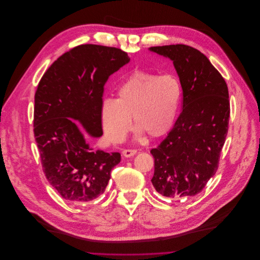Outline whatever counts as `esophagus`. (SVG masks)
<instances>
[{"instance_id": "obj_1", "label": "esophagus", "mask_w": 260, "mask_h": 260, "mask_svg": "<svg viewBox=\"0 0 260 260\" xmlns=\"http://www.w3.org/2000/svg\"><path fill=\"white\" fill-rule=\"evenodd\" d=\"M138 152V149L136 148H127V149H124L123 150V155L124 157H132V155H134L135 153Z\"/></svg>"}]
</instances>
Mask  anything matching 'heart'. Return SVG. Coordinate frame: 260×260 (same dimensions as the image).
<instances>
[{"instance_id": "b5f03b06", "label": "heart", "mask_w": 260, "mask_h": 260, "mask_svg": "<svg viewBox=\"0 0 260 260\" xmlns=\"http://www.w3.org/2000/svg\"><path fill=\"white\" fill-rule=\"evenodd\" d=\"M181 85L174 75L136 71L120 86L118 97L101 106L102 126L108 138L121 142L134 125L150 137L172 127L181 99Z\"/></svg>"}]
</instances>
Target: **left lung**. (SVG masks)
Masks as SVG:
<instances>
[{
    "instance_id": "8db88e82",
    "label": "left lung",
    "mask_w": 260,
    "mask_h": 260,
    "mask_svg": "<svg viewBox=\"0 0 260 260\" xmlns=\"http://www.w3.org/2000/svg\"><path fill=\"white\" fill-rule=\"evenodd\" d=\"M173 60L182 88V112L167 137L150 150L151 183L159 193L179 200L203 190L218 169L229 131L225 80L199 50L182 45L150 47Z\"/></svg>"
}]
</instances>
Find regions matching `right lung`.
<instances>
[{
  "mask_svg": "<svg viewBox=\"0 0 260 260\" xmlns=\"http://www.w3.org/2000/svg\"><path fill=\"white\" fill-rule=\"evenodd\" d=\"M129 61L119 48L80 45L57 58L39 82L34 134L44 174L67 201L88 202L105 192L112 169L121 161L120 152L92 151L70 118L100 137L105 85Z\"/></svg>",
  "mask_w": 260,
  "mask_h": 260,
  "instance_id": "obj_1",
  "label": "right lung"
}]
</instances>
